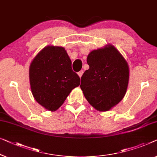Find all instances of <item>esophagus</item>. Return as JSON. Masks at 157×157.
I'll use <instances>...</instances> for the list:
<instances>
[{"mask_svg": "<svg viewBox=\"0 0 157 157\" xmlns=\"http://www.w3.org/2000/svg\"><path fill=\"white\" fill-rule=\"evenodd\" d=\"M83 74V70H81V71H79L78 73V76H79V77H80V78H81V76H82Z\"/></svg>", "mask_w": 157, "mask_h": 157, "instance_id": "34e87169", "label": "esophagus"}]
</instances>
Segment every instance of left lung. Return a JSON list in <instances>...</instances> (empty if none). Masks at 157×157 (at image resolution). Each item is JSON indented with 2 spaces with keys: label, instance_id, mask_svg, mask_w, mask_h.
Returning <instances> with one entry per match:
<instances>
[{
  "label": "left lung",
  "instance_id": "8db88e82",
  "mask_svg": "<svg viewBox=\"0 0 157 157\" xmlns=\"http://www.w3.org/2000/svg\"><path fill=\"white\" fill-rule=\"evenodd\" d=\"M87 63L89 69L81 78L84 96L97 110H110L126 94L129 76L128 63L111 44L90 52Z\"/></svg>",
  "mask_w": 157,
  "mask_h": 157
}]
</instances>
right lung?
Returning <instances> with one entry per match:
<instances>
[{
	"label": "right lung",
	"instance_id": "obj_1",
	"mask_svg": "<svg viewBox=\"0 0 157 157\" xmlns=\"http://www.w3.org/2000/svg\"><path fill=\"white\" fill-rule=\"evenodd\" d=\"M29 83L36 101L47 110L62 106L80 78L71 69V61L62 47L47 46L34 58L29 66Z\"/></svg>",
	"mask_w": 157,
	"mask_h": 157
}]
</instances>
